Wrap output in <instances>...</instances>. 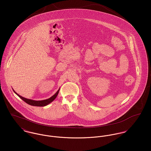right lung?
<instances>
[{
    "label": "right lung",
    "instance_id": "1",
    "mask_svg": "<svg viewBox=\"0 0 151 151\" xmlns=\"http://www.w3.org/2000/svg\"><path fill=\"white\" fill-rule=\"evenodd\" d=\"M60 91V88L58 90V91L52 96L50 98L46 99V100H44L41 101H35L33 100H31V99H28L26 98H24L21 96H19L18 94H17V93L13 90V91L17 94V96L21 99H22L24 101H25L26 103H27L28 104L32 105V106H46L47 105H49L51 102H52L55 99V98L57 97L58 93Z\"/></svg>",
    "mask_w": 151,
    "mask_h": 151
}]
</instances>
